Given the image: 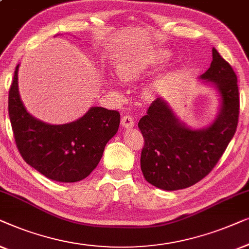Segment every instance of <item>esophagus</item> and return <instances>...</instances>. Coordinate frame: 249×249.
I'll return each mask as SVG.
<instances>
[{
    "label": "esophagus",
    "mask_w": 249,
    "mask_h": 249,
    "mask_svg": "<svg viewBox=\"0 0 249 249\" xmlns=\"http://www.w3.org/2000/svg\"><path fill=\"white\" fill-rule=\"evenodd\" d=\"M121 124L123 125L125 128H132L133 126H134L135 122H134V120H133L132 116H128V115H125V116L122 117Z\"/></svg>",
    "instance_id": "1"
}]
</instances>
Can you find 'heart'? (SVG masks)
I'll return each mask as SVG.
<instances>
[{"label":"heart","mask_w":249,"mask_h":249,"mask_svg":"<svg viewBox=\"0 0 249 249\" xmlns=\"http://www.w3.org/2000/svg\"><path fill=\"white\" fill-rule=\"evenodd\" d=\"M166 53H161L156 57H153L149 63H159L162 62L163 59L167 58ZM146 62H139V61H132V59H126V61H122L116 66V74L122 81H132L141 76L144 73L146 65L149 64ZM157 89H158V85L157 83H152V85L148 86L145 88V93L150 96V94L155 93Z\"/></svg>","instance_id":"b5f03b06"}]
</instances>
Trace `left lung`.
Wrapping results in <instances>:
<instances>
[{
  "label": "left lung",
  "instance_id": "8db88e82",
  "mask_svg": "<svg viewBox=\"0 0 249 249\" xmlns=\"http://www.w3.org/2000/svg\"><path fill=\"white\" fill-rule=\"evenodd\" d=\"M199 78L213 83L221 97V109L209 127H186L161 98L152 101L139 121L144 138L141 170L146 181L161 190H183L203 179L218 163L237 129V75L215 48L211 65Z\"/></svg>",
  "mask_w": 249,
  "mask_h": 249
}]
</instances>
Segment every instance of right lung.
<instances>
[{
	"mask_svg": "<svg viewBox=\"0 0 249 249\" xmlns=\"http://www.w3.org/2000/svg\"><path fill=\"white\" fill-rule=\"evenodd\" d=\"M17 65L9 90V117L15 141L28 164L50 179L75 183L98 166L107 142L116 134L120 113L91 107L75 122L51 125L31 116L20 99Z\"/></svg>",
	"mask_w": 249,
	"mask_h": 249,
	"instance_id": "1",
	"label": "right lung"
}]
</instances>
